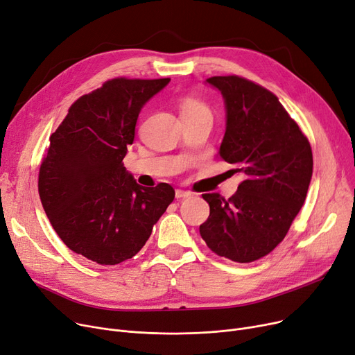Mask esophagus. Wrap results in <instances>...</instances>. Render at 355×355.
Listing matches in <instances>:
<instances>
[{"instance_id": "1", "label": "esophagus", "mask_w": 355, "mask_h": 355, "mask_svg": "<svg viewBox=\"0 0 355 355\" xmlns=\"http://www.w3.org/2000/svg\"><path fill=\"white\" fill-rule=\"evenodd\" d=\"M175 195H176V199H187V198H191V196H192V193H191V192H188V191H182V189H178Z\"/></svg>"}]
</instances>
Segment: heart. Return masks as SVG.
Returning a JSON list of instances; mask_svg holds the SVG:
<instances>
[{
	"label": "heart",
	"mask_w": 355,
	"mask_h": 355,
	"mask_svg": "<svg viewBox=\"0 0 355 355\" xmlns=\"http://www.w3.org/2000/svg\"><path fill=\"white\" fill-rule=\"evenodd\" d=\"M180 115L182 116H198V115H208L211 116L209 107L195 96H187L180 103Z\"/></svg>",
	"instance_id": "b5f03b06"
}]
</instances>
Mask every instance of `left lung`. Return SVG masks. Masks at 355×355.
I'll return each mask as SVG.
<instances>
[{
  "label": "left lung",
  "instance_id": "obj_1",
  "mask_svg": "<svg viewBox=\"0 0 355 355\" xmlns=\"http://www.w3.org/2000/svg\"><path fill=\"white\" fill-rule=\"evenodd\" d=\"M207 83L225 104L219 156L244 180L230 199L216 192L202 195L209 216L199 232L218 256L250 263L267 256L288 234L308 193L312 150L275 94L235 75Z\"/></svg>",
  "mask_w": 355,
  "mask_h": 355
}]
</instances>
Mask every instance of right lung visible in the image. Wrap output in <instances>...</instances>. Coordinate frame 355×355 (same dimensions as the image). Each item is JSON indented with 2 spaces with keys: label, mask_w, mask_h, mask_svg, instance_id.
I'll return each instance as SVG.
<instances>
[{
  "label": "right lung",
  "mask_w": 355,
  "mask_h": 355,
  "mask_svg": "<svg viewBox=\"0 0 355 355\" xmlns=\"http://www.w3.org/2000/svg\"><path fill=\"white\" fill-rule=\"evenodd\" d=\"M164 79L107 80L76 99L39 172V195L50 224L76 254L114 266L134 257L175 199L167 183L143 188L125 171L141 108Z\"/></svg>",
  "instance_id": "right-lung-1"
}]
</instances>
